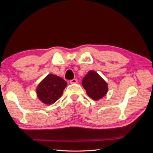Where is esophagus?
I'll return each instance as SVG.
<instances>
[{
  "instance_id": "obj_1",
  "label": "esophagus",
  "mask_w": 153,
  "mask_h": 153,
  "mask_svg": "<svg viewBox=\"0 0 153 153\" xmlns=\"http://www.w3.org/2000/svg\"><path fill=\"white\" fill-rule=\"evenodd\" d=\"M77 82H78V80L76 79H75V78H74V79H73V80H70L71 84H76Z\"/></svg>"
}]
</instances>
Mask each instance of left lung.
Returning a JSON list of instances; mask_svg holds the SVG:
<instances>
[{"label": "left lung", "mask_w": 153, "mask_h": 153, "mask_svg": "<svg viewBox=\"0 0 153 153\" xmlns=\"http://www.w3.org/2000/svg\"><path fill=\"white\" fill-rule=\"evenodd\" d=\"M82 84L88 96L96 101L102 98L107 93V84L94 71L88 72L83 78Z\"/></svg>", "instance_id": "1"}]
</instances>
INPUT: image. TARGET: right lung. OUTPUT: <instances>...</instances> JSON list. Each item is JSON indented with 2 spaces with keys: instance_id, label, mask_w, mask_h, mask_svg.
<instances>
[{
  "instance_id": "add662e5",
  "label": "right lung",
  "mask_w": 153,
  "mask_h": 153,
  "mask_svg": "<svg viewBox=\"0 0 153 153\" xmlns=\"http://www.w3.org/2000/svg\"><path fill=\"white\" fill-rule=\"evenodd\" d=\"M66 85V82L62 78L50 74L38 85L36 92L43 103L53 104L61 98Z\"/></svg>"
}]
</instances>
